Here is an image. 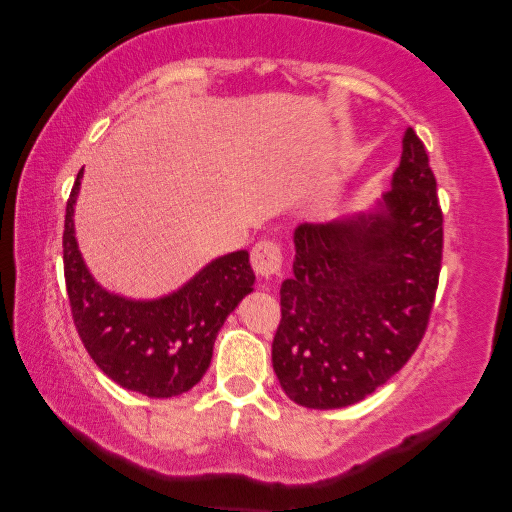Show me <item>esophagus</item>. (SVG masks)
<instances>
[{
	"mask_svg": "<svg viewBox=\"0 0 512 512\" xmlns=\"http://www.w3.org/2000/svg\"><path fill=\"white\" fill-rule=\"evenodd\" d=\"M250 264H253L255 275L259 279H273L281 275V248L279 244L264 239V242H257L253 253H250Z\"/></svg>",
	"mask_w": 512,
	"mask_h": 512,
	"instance_id": "obj_1",
	"label": "esophagus"
}]
</instances>
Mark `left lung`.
I'll use <instances>...</instances> for the list:
<instances>
[{
	"label": "left lung",
	"mask_w": 512,
	"mask_h": 512,
	"mask_svg": "<svg viewBox=\"0 0 512 512\" xmlns=\"http://www.w3.org/2000/svg\"><path fill=\"white\" fill-rule=\"evenodd\" d=\"M273 367L290 400L341 409L400 372L436 297L442 211L422 140L402 136L391 189L369 209L295 228Z\"/></svg>",
	"instance_id": "obj_1"
}]
</instances>
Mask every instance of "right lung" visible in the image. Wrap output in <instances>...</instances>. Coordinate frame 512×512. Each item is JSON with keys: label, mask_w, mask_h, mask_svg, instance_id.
Instances as JSON below:
<instances>
[{"label": "right lung", "mask_w": 512, "mask_h": 512, "mask_svg": "<svg viewBox=\"0 0 512 512\" xmlns=\"http://www.w3.org/2000/svg\"><path fill=\"white\" fill-rule=\"evenodd\" d=\"M83 169L65 206L63 268L74 325L85 350L114 383L149 398H171L198 385L211 365L217 332L253 292L248 250L211 259L189 281L156 299L103 288L90 273L74 231Z\"/></svg>", "instance_id": "obj_1"}]
</instances>
